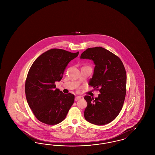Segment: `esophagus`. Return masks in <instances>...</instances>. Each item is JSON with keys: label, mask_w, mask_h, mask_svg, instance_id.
I'll return each mask as SVG.
<instances>
[{"label": "esophagus", "mask_w": 155, "mask_h": 155, "mask_svg": "<svg viewBox=\"0 0 155 155\" xmlns=\"http://www.w3.org/2000/svg\"><path fill=\"white\" fill-rule=\"evenodd\" d=\"M81 98V96H76L75 97V101H79L80 99Z\"/></svg>", "instance_id": "obj_1"}]
</instances>
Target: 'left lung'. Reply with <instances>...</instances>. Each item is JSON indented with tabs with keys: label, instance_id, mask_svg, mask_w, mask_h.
Returning <instances> with one entry per match:
<instances>
[{
	"label": "left lung",
	"instance_id": "left-lung-1",
	"mask_svg": "<svg viewBox=\"0 0 155 155\" xmlns=\"http://www.w3.org/2000/svg\"><path fill=\"white\" fill-rule=\"evenodd\" d=\"M80 59L94 61L95 66L89 85L101 92L95 99L84 97L87 102L84 117L95 125L107 124L116 118L124 102L127 83L124 66L118 57L102 47L87 49L82 53Z\"/></svg>",
	"mask_w": 155,
	"mask_h": 155
}]
</instances>
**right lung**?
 Returning <instances> with one entry per match:
<instances>
[{
    "label": "right lung",
    "mask_w": 155,
    "mask_h": 155,
    "mask_svg": "<svg viewBox=\"0 0 155 155\" xmlns=\"http://www.w3.org/2000/svg\"><path fill=\"white\" fill-rule=\"evenodd\" d=\"M78 54L52 49L40 55L31 67L25 81V95L34 114L42 123L59 124L74 103V95L63 94L56 88L54 82L61 80L68 64Z\"/></svg>",
    "instance_id": "add662e5"
}]
</instances>
